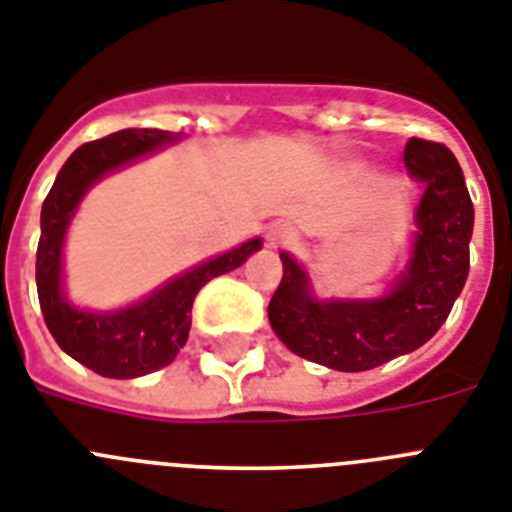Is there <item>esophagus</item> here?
Here are the masks:
<instances>
[{"instance_id":"esophagus-1","label":"esophagus","mask_w":512,"mask_h":512,"mask_svg":"<svg viewBox=\"0 0 512 512\" xmlns=\"http://www.w3.org/2000/svg\"><path fill=\"white\" fill-rule=\"evenodd\" d=\"M293 242V234L283 226H275V229L268 231V247H286V244Z\"/></svg>"}]
</instances>
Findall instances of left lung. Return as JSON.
<instances>
[{"mask_svg": "<svg viewBox=\"0 0 512 512\" xmlns=\"http://www.w3.org/2000/svg\"><path fill=\"white\" fill-rule=\"evenodd\" d=\"M404 164L425 182L417 234L404 273L389 293L368 301H319L309 278L283 252V278L268 304L273 332L291 353L335 371H371L412 353L441 330L469 275L474 206L464 172L443 144L410 139Z\"/></svg>", "mask_w": 512, "mask_h": 512, "instance_id": "obj_1", "label": "left lung"}]
</instances>
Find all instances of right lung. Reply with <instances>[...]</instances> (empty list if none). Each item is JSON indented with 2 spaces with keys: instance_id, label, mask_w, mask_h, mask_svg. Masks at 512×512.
Returning <instances> with one entry per match:
<instances>
[{
  "instance_id": "add662e5",
  "label": "right lung",
  "mask_w": 512,
  "mask_h": 512,
  "mask_svg": "<svg viewBox=\"0 0 512 512\" xmlns=\"http://www.w3.org/2000/svg\"><path fill=\"white\" fill-rule=\"evenodd\" d=\"M170 141V131L126 128L82 144L66 159L43 201L41 242L35 255V283L43 319L64 353L108 379H136L170 366L188 340L190 309L198 291L216 275L239 268L262 247L260 239H250L237 250L177 275L128 309L84 311L66 301L61 291V250L71 216L77 213L84 193L108 172L146 157Z\"/></svg>"
}]
</instances>
